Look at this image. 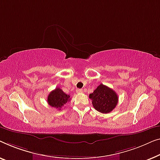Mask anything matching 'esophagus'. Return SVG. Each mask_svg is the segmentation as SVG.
Returning <instances> with one entry per match:
<instances>
[{
    "instance_id": "34e87169",
    "label": "esophagus",
    "mask_w": 160,
    "mask_h": 160,
    "mask_svg": "<svg viewBox=\"0 0 160 160\" xmlns=\"http://www.w3.org/2000/svg\"><path fill=\"white\" fill-rule=\"evenodd\" d=\"M76 92L78 93H82V89H77L76 90Z\"/></svg>"
}]
</instances>
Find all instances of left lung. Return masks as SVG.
Listing matches in <instances>:
<instances>
[{
  "label": "left lung",
  "instance_id": "8db88e82",
  "mask_svg": "<svg viewBox=\"0 0 160 160\" xmlns=\"http://www.w3.org/2000/svg\"><path fill=\"white\" fill-rule=\"evenodd\" d=\"M92 104L98 112L103 114L111 112L118 103V96L116 92L110 88L101 84L89 95Z\"/></svg>",
  "mask_w": 160,
  "mask_h": 160
}]
</instances>
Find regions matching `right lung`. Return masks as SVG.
<instances>
[{
  "mask_svg": "<svg viewBox=\"0 0 160 160\" xmlns=\"http://www.w3.org/2000/svg\"><path fill=\"white\" fill-rule=\"evenodd\" d=\"M69 101H70V96L65 93L59 88H57L51 91L47 99V102L51 107L58 110H60L61 108Z\"/></svg>",
  "mask_w": 160,
  "mask_h": 160,
  "instance_id": "1",
  "label": "right lung"
}]
</instances>
